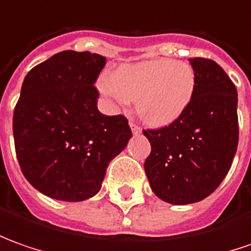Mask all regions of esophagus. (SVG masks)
<instances>
[{
	"instance_id": "1",
	"label": "esophagus",
	"mask_w": 251,
	"mask_h": 251,
	"mask_svg": "<svg viewBox=\"0 0 251 251\" xmlns=\"http://www.w3.org/2000/svg\"><path fill=\"white\" fill-rule=\"evenodd\" d=\"M129 125H130V129H132L133 134H139V133L141 132V127H140L137 124H134V122L130 121V122H129Z\"/></svg>"
}]
</instances>
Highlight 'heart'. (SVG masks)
Returning <instances> with one entry per match:
<instances>
[{
    "instance_id": "obj_1",
    "label": "heart",
    "mask_w": 251,
    "mask_h": 251,
    "mask_svg": "<svg viewBox=\"0 0 251 251\" xmlns=\"http://www.w3.org/2000/svg\"><path fill=\"white\" fill-rule=\"evenodd\" d=\"M195 71L183 60L140 61L101 76L99 86L118 104L136 100V111L148 125L172 124L190 105L195 92Z\"/></svg>"
}]
</instances>
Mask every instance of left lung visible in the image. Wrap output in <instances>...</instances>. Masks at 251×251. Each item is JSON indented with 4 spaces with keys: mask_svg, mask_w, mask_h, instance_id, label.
Returning a JSON list of instances; mask_svg holds the SVG:
<instances>
[{
    "mask_svg": "<svg viewBox=\"0 0 251 251\" xmlns=\"http://www.w3.org/2000/svg\"><path fill=\"white\" fill-rule=\"evenodd\" d=\"M195 92L187 110L168 126L144 129L151 152L144 162L151 190L173 204L199 202L228 173L239 141L238 95L216 61L192 57Z\"/></svg>",
    "mask_w": 251,
    "mask_h": 251,
    "instance_id": "obj_1",
    "label": "left lung"
}]
</instances>
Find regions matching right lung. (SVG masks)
Wrapping results in <instances>:
<instances>
[{"label": "right lung", "instance_id": "add662e5", "mask_svg": "<svg viewBox=\"0 0 251 251\" xmlns=\"http://www.w3.org/2000/svg\"><path fill=\"white\" fill-rule=\"evenodd\" d=\"M105 59L64 50L28 71L13 111L22 173L35 190L59 201L96 195L107 166L132 137L127 119L97 110L95 86Z\"/></svg>", "mask_w": 251, "mask_h": 251}]
</instances>
